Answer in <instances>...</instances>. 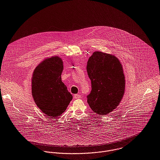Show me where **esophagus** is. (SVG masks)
<instances>
[{
    "mask_svg": "<svg viewBox=\"0 0 160 160\" xmlns=\"http://www.w3.org/2000/svg\"><path fill=\"white\" fill-rule=\"evenodd\" d=\"M81 98V96L79 94H74V99H79Z\"/></svg>",
    "mask_w": 160,
    "mask_h": 160,
    "instance_id": "esophagus-1",
    "label": "esophagus"
}]
</instances>
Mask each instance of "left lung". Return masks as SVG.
Instances as JSON below:
<instances>
[{
  "label": "left lung",
  "instance_id": "obj_1",
  "mask_svg": "<svg viewBox=\"0 0 160 160\" xmlns=\"http://www.w3.org/2000/svg\"><path fill=\"white\" fill-rule=\"evenodd\" d=\"M87 71L92 84L88 102L94 112L107 115L120 104L125 93L122 65L114 55L95 52L88 59Z\"/></svg>",
  "mask_w": 160,
  "mask_h": 160
}]
</instances>
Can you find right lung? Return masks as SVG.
Instances as JSON below:
<instances>
[{
  "instance_id": "right-lung-1",
  "label": "right lung",
  "mask_w": 160,
  "mask_h": 160,
  "mask_svg": "<svg viewBox=\"0 0 160 160\" xmlns=\"http://www.w3.org/2000/svg\"><path fill=\"white\" fill-rule=\"evenodd\" d=\"M63 62L58 56L47 58L34 69L32 94L37 106L47 116L56 117L66 110L72 96L61 81Z\"/></svg>"
}]
</instances>
